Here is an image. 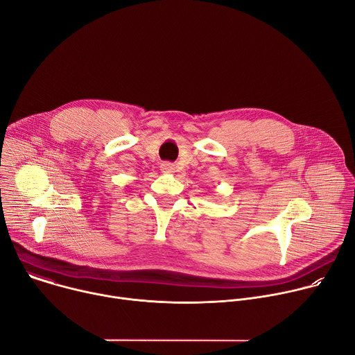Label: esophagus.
<instances>
[{"label":"esophagus","instance_id":"obj_1","mask_svg":"<svg viewBox=\"0 0 355 355\" xmlns=\"http://www.w3.org/2000/svg\"><path fill=\"white\" fill-rule=\"evenodd\" d=\"M160 170L163 171V173H167V174H171V173H174V170H175V167H174V164H171V163H162V166H160Z\"/></svg>","mask_w":355,"mask_h":355}]
</instances>
